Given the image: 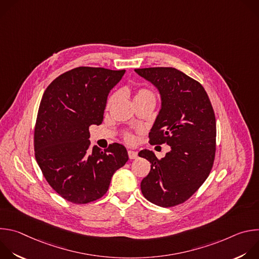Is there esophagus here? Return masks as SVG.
Masks as SVG:
<instances>
[{
  "label": "esophagus",
  "instance_id": "1",
  "mask_svg": "<svg viewBox=\"0 0 259 259\" xmlns=\"http://www.w3.org/2000/svg\"><path fill=\"white\" fill-rule=\"evenodd\" d=\"M128 156H129V158L131 160H134V159H136L138 157V154L135 151H128Z\"/></svg>",
  "mask_w": 259,
  "mask_h": 259
}]
</instances>
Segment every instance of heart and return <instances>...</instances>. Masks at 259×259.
I'll use <instances>...</instances> for the list:
<instances>
[{
    "label": "heart",
    "mask_w": 259,
    "mask_h": 259,
    "mask_svg": "<svg viewBox=\"0 0 259 259\" xmlns=\"http://www.w3.org/2000/svg\"><path fill=\"white\" fill-rule=\"evenodd\" d=\"M146 96H154V95H153V93H152L150 90H147V89H140V90H138V91L136 92V94H135V96H134V99H136V98H141V97H146ZM112 99H113V98H109L108 104L110 103V101H112ZM125 139H126L127 141L131 142V141H133V136H132L131 134L127 133V134L125 135Z\"/></svg>",
    "instance_id": "obj_1"
}]
</instances>
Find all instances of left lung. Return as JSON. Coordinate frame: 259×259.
Returning a JSON list of instances; mask_svg holds the SVG:
<instances>
[{"mask_svg": "<svg viewBox=\"0 0 259 259\" xmlns=\"http://www.w3.org/2000/svg\"><path fill=\"white\" fill-rule=\"evenodd\" d=\"M161 96V109L150 132L151 144L170 145L158 159L152 151L138 156L151 163L140 183L146 200L161 207L186 202L207 179L214 162L216 122L204 87L174 67L137 68Z\"/></svg>", "mask_w": 259, "mask_h": 259, "instance_id": "1", "label": "left lung"}]
</instances>
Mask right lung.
Listing matches in <instances>:
<instances>
[{
	"label": "right lung",
	"instance_id": "obj_1",
	"mask_svg": "<svg viewBox=\"0 0 259 259\" xmlns=\"http://www.w3.org/2000/svg\"><path fill=\"white\" fill-rule=\"evenodd\" d=\"M125 69L80 66L57 77L45 90L34 127V156L50 187L63 199L87 204L108 190L128 161L126 147L90 150L91 125H100L108 93Z\"/></svg>",
	"mask_w": 259,
	"mask_h": 259
}]
</instances>
